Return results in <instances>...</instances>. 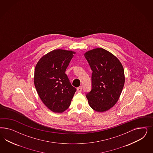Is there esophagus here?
I'll list each match as a JSON object with an SVG mask.
<instances>
[{
	"label": "esophagus",
	"instance_id": "obj_1",
	"mask_svg": "<svg viewBox=\"0 0 153 153\" xmlns=\"http://www.w3.org/2000/svg\"><path fill=\"white\" fill-rule=\"evenodd\" d=\"M82 86H79V88H77V92H81V91H82Z\"/></svg>",
	"mask_w": 153,
	"mask_h": 153
}]
</instances>
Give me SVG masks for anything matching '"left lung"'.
I'll return each mask as SVG.
<instances>
[{"label":"left lung","instance_id":"8db88e82","mask_svg":"<svg viewBox=\"0 0 153 153\" xmlns=\"http://www.w3.org/2000/svg\"><path fill=\"white\" fill-rule=\"evenodd\" d=\"M84 56L93 71L92 88L86 95L88 104L95 111H107L116 104L123 88V67L116 56L102 48L89 51Z\"/></svg>","mask_w":153,"mask_h":153}]
</instances>
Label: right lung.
Instances as JSON below:
<instances>
[{
  "label": "right lung",
  "mask_w": 153,
  "mask_h": 153,
  "mask_svg": "<svg viewBox=\"0 0 153 153\" xmlns=\"http://www.w3.org/2000/svg\"><path fill=\"white\" fill-rule=\"evenodd\" d=\"M75 52L56 49L39 60L34 73V84L42 102L51 111L62 113L70 107L76 88L65 74Z\"/></svg>",
  "instance_id": "1"
}]
</instances>
